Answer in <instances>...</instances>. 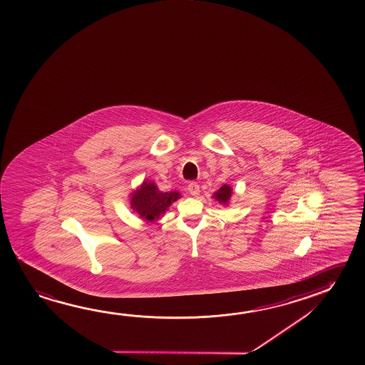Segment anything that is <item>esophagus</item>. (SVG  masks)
<instances>
[{
	"instance_id": "obj_1",
	"label": "esophagus",
	"mask_w": 365,
	"mask_h": 365,
	"mask_svg": "<svg viewBox=\"0 0 365 365\" xmlns=\"http://www.w3.org/2000/svg\"><path fill=\"white\" fill-rule=\"evenodd\" d=\"M188 192L191 193L192 196L197 197L198 195H200V185L196 182H192V183L188 185Z\"/></svg>"
}]
</instances>
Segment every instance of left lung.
Returning a JSON list of instances; mask_svg holds the SVG:
<instances>
[{
	"mask_svg": "<svg viewBox=\"0 0 365 365\" xmlns=\"http://www.w3.org/2000/svg\"><path fill=\"white\" fill-rule=\"evenodd\" d=\"M230 196H232V187L227 185H221L217 192L214 193V198L221 205H227L230 200Z\"/></svg>",
	"mask_w": 365,
	"mask_h": 365,
	"instance_id": "8db88e82",
	"label": "left lung"
}]
</instances>
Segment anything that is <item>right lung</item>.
I'll use <instances>...</instances> for the list:
<instances>
[{"label": "right lung", "mask_w": 365, "mask_h": 365, "mask_svg": "<svg viewBox=\"0 0 365 365\" xmlns=\"http://www.w3.org/2000/svg\"><path fill=\"white\" fill-rule=\"evenodd\" d=\"M180 197V192L159 191L155 183L145 180L140 188L132 193L131 207L140 217L153 221L159 219L172 202Z\"/></svg>", "instance_id": "obj_1"}]
</instances>
